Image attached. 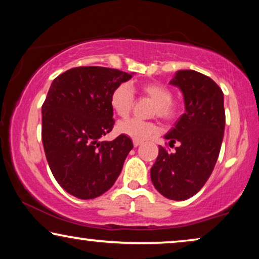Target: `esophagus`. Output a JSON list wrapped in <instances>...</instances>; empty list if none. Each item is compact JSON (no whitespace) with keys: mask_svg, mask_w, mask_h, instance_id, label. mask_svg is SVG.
I'll use <instances>...</instances> for the list:
<instances>
[{"mask_svg":"<svg viewBox=\"0 0 259 259\" xmlns=\"http://www.w3.org/2000/svg\"><path fill=\"white\" fill-rule=\"evenodd\" d=\"M141 143H143V141H141V140H136V139L133 140L134 147H138V146H139V145H141Z\"/></svg>","mask_w":259,"mask_h":259,"instance_id":"obj_1","label":"esophagus"}]
</instances>
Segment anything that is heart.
Segmentation results:
<instances>
[{
  "instance_id": "1",
  "label": "heart",
  "mask_w": 259,
  "mask_h": 259,
  "mask_svg": "<svg viewBox=\"0 0 259 259\" xmlns=\"http://www.w3.org/2000/svg\"><path fill=\"white\" fill-rule=\"evenodd\" d=\"M139 90L144 95L155 102L154 114L164 120H172L178 114V106L172 101V92L164 84L146 82L140 84ZM134 91L128 83H121L114 88L111 94V107L121 118H126L134 105ZM118 131L121 134L136 140L147 139L158 132L157 123L143 121L132 118L118 123Z\"/></svg>"
}]
</instances>
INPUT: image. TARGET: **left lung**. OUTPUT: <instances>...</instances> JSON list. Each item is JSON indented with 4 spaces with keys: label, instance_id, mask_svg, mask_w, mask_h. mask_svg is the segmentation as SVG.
Segmentation results:
<instances>
[{
    "label": "left lung",
    "instance_id": "obj_1",
    "mask_svg": "<svg viewBox=\"0 0 259 259\" xmlns=\"http://www.w3.org/2000/svg\"><path fill=\"white\" fill-rule=\"evenodd\" d=\"M169 84L182 91L185 113L165 139L180 146L175 153L159 147L151 179L164 197L186 200L199 192L217 162L225 128L224 94L211 77L191 69L178 70Z\"/></svg>",
    "mask_w": 259,
    "mask_h": 259
}]
</instances>
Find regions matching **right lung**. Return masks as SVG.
<instances>
[{"label": "right lung", "mask_w": 259, "mask_h": 259, "mask_svg": "<svg viewBox=\"0 0 259 259\" xmlns=\"http://www.w3.org/2000/svg\"><path fill=\"white\" fill-rule=\"evenodd\" d=\"M132 75L106 67H77L51 84L42 105V144L55 180L79 199H93L111 189L133 148L125 134L100 141L114 125L112 92Z\"/></svg>", "instance_id": "right-lung-1"}]
</instances>
